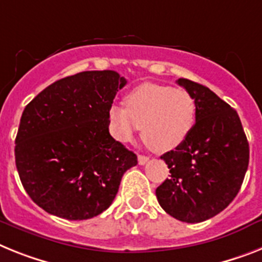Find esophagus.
<instances>
[{
	"mask_svg": "<svg viewBox=\"0 0 262 262\" xmlns=\"http://www.w3.org/2000/svg\"><path fill=\"white\" fill-rule=\"evenodd\" d=\"M148 161H149V157H146V156H142V155H138V164L145 165Z\"/></svg>",
	"mask_w": 262,
	"mask_h": 262,
	"instance_id": "1",
	"label": "esophagus"
}]
</instances>
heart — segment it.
<instances>
[{
  "instance_id": "b5f03b06",
  "label": "heart",
  "mask_w": 262,
  "mask_h": 262,
  "mask_svg": "<svg viewBox=\"0 0 262 262\" xmlns=\"http://www.w3.org/2000/svg\"><path fill=\"white\" fill-rule=\"evenodd\" d=\"M195 100L185 89L158 83H142L126 96V106L113 105L109 121L114 137L133 140L140 127L153 150L164 153L179 148L195 121Z\"/></svg>"
}]
</instances>
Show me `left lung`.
Returning a JSON list of instances; mask_svg holds the SVG:
<instances>
[{
	"label": "left lung",
	"mask_w": 262,
	"mask_h": 262,
	"mask_svg": "<svg viewBox=\"0 0 262 262\" xmlns=\"http://www.w3.org/2000/svg\"><path fill=\"white\" fill-rule=\"evenodd\" d=\"M195 100L188 138L161 158L170 179L156 189L165 212L184 223L212 219L234 200L249 164V144L237 112L209 88L179 78Z\"/></svg>",
	"instance_id": "left-lung-1"
}]
</instances>
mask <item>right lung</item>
<instances>
[{
	"instance_id": "add662e5",
	"label": "right lung",
	"mask_w": 262,
	"mask_h": 262,
	"mask_svg": "<svg viewBox=\"0 0 262 262\" xmlns=\"http://www.w3.org/2000/svg\"><path fill=\"white\" fill-rule=\"evenodd\" d=\"M126 80L90 70L53 82L24 109L15 166L30 199L53 216L96 217L112 205L137 156L109 133V111Z\"/></svg>"
}]
</instances>
